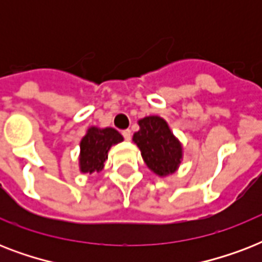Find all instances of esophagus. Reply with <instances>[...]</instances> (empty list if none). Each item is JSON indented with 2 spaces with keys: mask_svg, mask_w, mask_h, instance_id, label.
<instances>
[{
  "mask_svg": "<svg viewBox=\"0 0 262 262\" xmlns=\"http://www.w3.org/2000/svg\"><path fill=\"white\" fill-rule=\"evenodd\" d=\"M122 136L123 139L126 140V141H129V140L132 139V132L129 130V129H125V130H122Z\"/></svg>",
  "mask_w": 262,
  "mask_h": 262,
  "instance_id": "obj_1",
  "label": "esophagus"
}]
</instances>
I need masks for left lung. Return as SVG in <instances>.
Returning a JSON list of instances; mask_svg holds the SVG:
<instances>
[{
    "mask_svg": "<svg viewBox=\"0 0 262 262\" xmlns=\"http://www.w3.org/2000/svg\"><path fill=\"white\" fill-rule=\"evenodd\" d=\"M140 130L133 141L141 151L143 159L155 174H172L182 159V148L172 136L167 122L160 117H145L139 121Z\"/></svg>",
    "mask_w": 262,
    "mask_h": 262,
    "instance_id": "8db88e82",
    "label": "left lung"
}]
</instances>
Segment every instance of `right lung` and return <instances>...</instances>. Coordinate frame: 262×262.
Here are the masks:
<instances>
[{
	"mask_svg": "<svg viewBox=\"0 0 262 262\" xmlns=\"http://www.w3.org/2000/svg\"><path fill=\"white\" fill-rule=\"evenodd\" d=\"M122 136L113 127L98 129L91 127L83 137L80 148V168L83 172H94L102 170L103 163L107 159V152L111 145L122 141Z\"/></svg>",
	"mask_w": 262,
	"mask_h": 262,
	"instance_id": "1",
	"label": "right lung"
}]
</instances>
